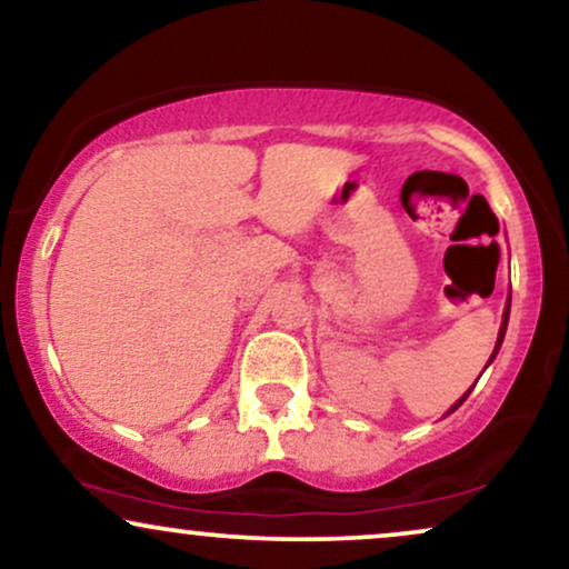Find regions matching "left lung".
Wrapping results in <instances>:
<instances>
[{
    "label": "left lung",
    "mask_w": 569,
    "mask_h": 569,
    "mask_svg": "<svg viewBox=\"0 0 569 569\" xmlns=\"http://www.w3.org/2000/svg\"><path fill=\"white\" fill-rule=\"evenodd\" d=\"M509 301H512V293H509V299H507V309H505V320H501V328H499V338H496V347H493V355H491V359H493L496 355H499V349H501V341H505V333H507V322H509ZM491 359H488V365H491ZM488 365H486V368H488ZM467 397H470V391H467V393H465V397H462V399H459V401H457V405L449 409V415H451V412H455V409H457L459 405H462V401H465Z\"/></svg>",
    "instance_id": "obj_1"
}]
</instances>
